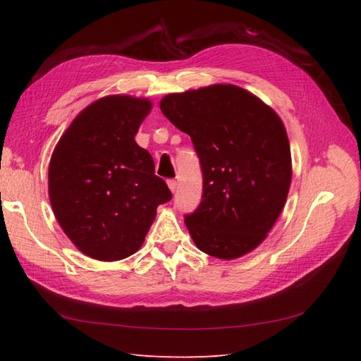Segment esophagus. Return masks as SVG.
Returning a JSON list of instances; mask_svg holds the SVG:
<instances>
[{
    "mask_svg": "<svg viewBox=\"0 0 361 361\" xmlns=\"http://www.w3.org/2000/svg\"><path fill=\"white\" fill-rule=\"evenodd\" d=\"M167 186H169L170 191L175 192V189H176V180H167Z\"/></svg>",
    "mask_w": 361,
    "mask_h": 361,
    "instance_id": "1",
    "label": "esophagus"
}]
</instances>
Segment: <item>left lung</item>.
Masks as SVG:
<instances>
[{"label":"left lung","mask_w":361,"mask_h":361,"mask_svg":"<svg viewBox=\"0 0 361 361\" xmlns=\"http://www.w3.org/2000/svg\"><path fill=\"white\" fill-rule=\"evenodd\" d=\"M159 107L191 137L200 159L202 202L185 216L195 246L226 260L251 252L279 218L292 181L281 118L235 85L167 94Z\"/></svg>","instance_id":"left-lung-1"}]
</instances>
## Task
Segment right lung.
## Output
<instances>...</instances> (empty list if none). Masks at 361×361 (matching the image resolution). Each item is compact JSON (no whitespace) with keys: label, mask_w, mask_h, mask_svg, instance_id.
Segmentation results:
<instances>
[{"label":"right lung","mask_w":361,"mask_h":361,"mask_svg":"<svg viewBox=\"0 0 361 361\" xmlns=\"http://www.w3.org/2000/svg\"><path fill=\"white\" fill-rule=\"evenodd\" d=\"M152 107L143 97H101L74 118L51 154L55 218L91 259L114 262L139 251L156 208L172 199L152 154L134 139Z\"/></svg>","instance_id":"1"}]
</instances>
